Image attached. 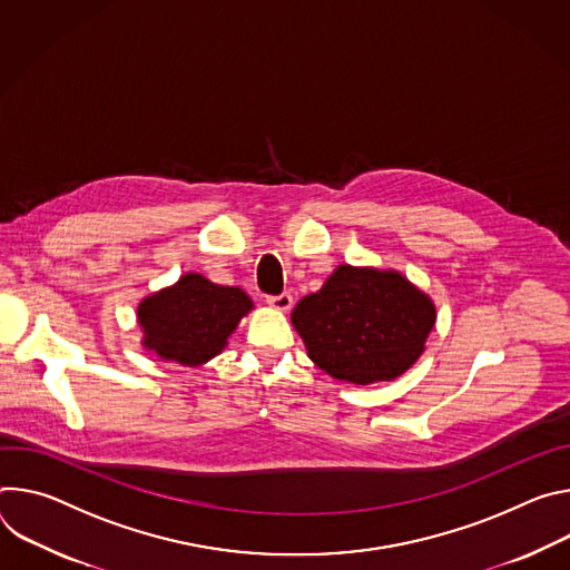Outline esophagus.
Segmentation results:
<instances>
[{
    "mask_svg": "<svg viewBox=\"0 0 570 570\" xmlns=\"http://www.w3.org/2000/svg\"><path fill=\"white\" fill-rule=\"evenodd\" d=\"M267 303H269L272 307L285 312V309L292 307V294H289V292H283V294H278V296H267Z\"/></svg>",
    "mask_w": 570,
    "mask_h": 570,
    "instance_id": "1",
    "label": "esophagus"
}]
</instances>
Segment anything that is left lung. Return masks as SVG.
Here are the masks:
<instances>
[{"label": "left lung", "mask_w": 570, "mask_h": 570, "mask_svg": "<svg viewBox=\"0 0 570 570\" xmlns=\"http://www.w3.org/2000/svg\"><path fill=\"white\" fill-rule=\"evenodd\" d=\"M434 320L430 296L403 274L351 265H340L292 312L309 360L353 385L405 373L423 353Z\"/></svg>", "instance_id": "8db88e82"}]
</instances>
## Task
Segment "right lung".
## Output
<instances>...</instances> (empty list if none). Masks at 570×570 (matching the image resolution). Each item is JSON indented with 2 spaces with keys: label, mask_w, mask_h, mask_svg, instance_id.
I'll use <instances>...</instances> for the list:
<instances>
[{
  "label": "right lung",
  "mask_w": 570,
  "mask_h": 570,
  "mask_svg": "<svg viewBox=\"0 0 570 570\" xmlns=\"http://www.w3.org/2000/svg\"><path fill=\"white\" fill-rule=\"evenodd\" d=\"M253 307L239 287L185 274L176 285L147 296L138 305L145 348L167 362L199 366L219 355L239 320Z\"/></svg>",
  "instance_id": "obj_1"
}]
</instances>
